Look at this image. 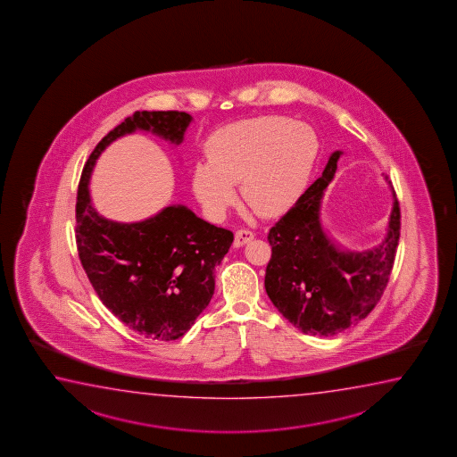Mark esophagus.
<instances>
[{
  "label": "esophagus",
  "instance_id": "1",
  "mask_svg": "<svg viewBox=\"0 0 457 457\" xmlns=\"http://www.w3.org/2000/svg\"><path fill=\"white\" fill-rule=\"evenodd\" d=\"M254 234L248 229H239L236 232V237H234V246L239 248V246L245 245L246 242L253 239Z\"/></svg>",
  "mask_w": 457,
  "mask_h": 457
}]
</instances>
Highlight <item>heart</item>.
<instances>
[{
	"mask_svg": "<svg viewBox=\"0 0 457 457\" xmlns=\"http://www.w3.org/2000/svg\"><path fill=\"white\" fill-rule=\"evenodd\" d=\"M313 128L283 115L242 120L220 129L207 142V160L197 162L191 185L213 218L225 215L242 196L261 215L275 217L301 197L318 156Z\"/></svg>",
	"mask_w": 457,
	"mask_h": 457,
	"instance_id": "heart-1",
	"label": "heart"
}]
</instances>
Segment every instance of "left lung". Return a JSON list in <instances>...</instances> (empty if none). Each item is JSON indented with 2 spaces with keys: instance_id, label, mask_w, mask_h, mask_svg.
Instances as JSON below:
<instances>
[{
  "instance_id": "8db88e82",
  "label": "left lung",
  "mask_w": 457,
  "mask_h": 457,
  "mask_svg": "<svg viewBox=\"0 0 457 457\" xmlns=\"http://www.w3.org/2000/svg\"><path fill=\"white\" fill-rule=\"evenodd\" d=\"M340 154H330L321 177L267 236L272 246L264 278L269 299L297 329L321 337L348 329L375 309L389 281L401 236V209L393 191L386 237L379 245L345 252L329 239L320 209Z\"/></svg>"
}]
</instances>
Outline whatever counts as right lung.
I'll return each instance as SVG.
<instances>
[{"mask_svg":"<svg viewBox=\"0 0 457 457\" xmlns=\"http://www.w3.org/2000/svg\"><path fill=\"white\" fill-rule=\"evenodd\" d=\"M179 111H142L113 128L82 170L76 204V242L85 274L105 307L129 329L152 340H176L195 324L215 291V267L234 234L168 205L137 223L101 217L90 199L93 166L104 148L136 129L179 145L191 123Z\"/></svg>","mask_w":457,"mask_h":457,"instance_id":"right-lung-1","label":"right lung"}]
</instances>
